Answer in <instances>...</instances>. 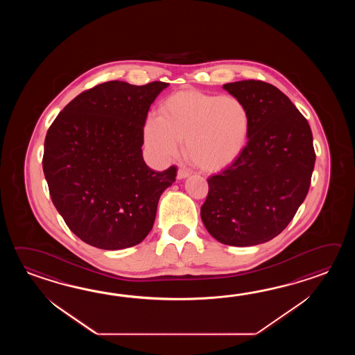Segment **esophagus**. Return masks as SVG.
Listing matches in <instances>:
<instances>
[{"label":"esophagus","instance_id":"1","mask_svg":"<svg viewBox=\"0 0 355 355\" xmlns=\"http://www.w3.org/2000/svg\"><path fill=\"white\" fill-rule=\"evenodd\" d=\"M190 174H191V173H190V170L181 167V168L178 170V179H179V180H181V179H185V178H188Z\"/></svg>","mask_w":355,"mask_h":355}]
</instances>
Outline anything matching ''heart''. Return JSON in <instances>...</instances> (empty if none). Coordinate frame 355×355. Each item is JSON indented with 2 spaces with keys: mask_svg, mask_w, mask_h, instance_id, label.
<instances>
[{
  "mask_svg": "<svg viewBox=\"0 0 355 355\" xmlns=\"http://www.w3.org/2000/svg\"><path fill=\"white\" fill-rule=\"evenodd\" d=\"M251 113L241 98L199 90L175 92L165 100L161 114L147 116L144 144L152 156L166 162L180 151L208 171L232 165L249 141Z\"/></svg>",
  "mask_w": 355,
  "mask_h": 355,
  "instance_id": "heart-1",
  "label": "heart"
}]
</instances>
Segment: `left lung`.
<instances>
[{"label":"left lung","mask_w":355,"mask_h":355,"mask_svg":"<svg viewBox=\"0 0 355 355\" xmlns=\"http://www.w3.org/2000/svg\"><path fill=\"white\" fill-rule=\"evenodd\" d=\"M251 113L249 141L223 173L208 178L200 217L208 232L230 246L270 241L288 226L309 193L315 166L306 118L270 83L223 85Z\"/></svg>","instance_id":"1"}]
</instances>
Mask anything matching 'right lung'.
<instances>
[{
	"label": "right lung",
	"mask_w": 355,
	"mask_h": 355,
	"mask_svg": "<svg viewBox=\"0 0 355 355\" xmlns=\"http://www.w3.org/2000/svg\"><path fill=\"white\" fill-rule=\"evenodd\" d=\"M168 83L109 81L83 91L55 118L43 171L54 207L83 242L103 250L144 241L176 167L153 171L142 155L150 106Z\"/></svg>",
	"instance_id": "obj_1"
}]
</instances>
